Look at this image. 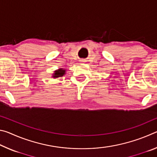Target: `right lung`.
Here are the masks:
<instances>
[{
  "label": "right lung",
  "mask_w": 157,
  "mask_h": 157,
  "mask_svg": "<svg viewBox=\"0 0 157 157\" xmlns=\"http://www.w3.org/2000/svg\"><path fill=\"white\" fill-rule=\"evenodd\" d=\"M65 70L63 69H59L56 71H55V74L53 75V78H59V77H62L65 74Z\"/></svg>",
  "instance_id": "obj_1"
}]
</instances>
